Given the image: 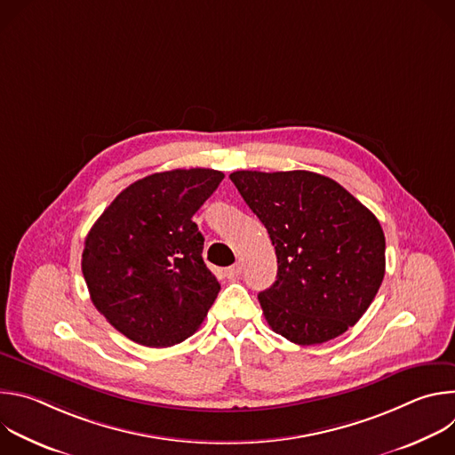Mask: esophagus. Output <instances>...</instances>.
I'll list each match as a JSON object with an SVG mask.
<instances>
[{"instance_id": "obj_1", "label": "esophagus", "mask_w": 455, "mask_h": 455, "mask_svg": "<svg viewBox=\"0 0 455 455\" xmlns=\"http://www.w3.org/2000/svg\"><path fill=\"white\" fill-rule=\"evenodd\" d=\"M241 272H243V263L237 261L234 267L227 268V277H237V275H241Z\"/></svg>"}]
</instances>
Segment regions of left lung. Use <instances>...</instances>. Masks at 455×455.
Returning a JSON list of instances; mask_svg holds the SVG:
<instances>
[{
  "instance_id": "obj_1",
  "label": "left lung",
  "mask_w": 455,
  "mask_h": 455,
  "mask_svg": "<svg viewBox=\"0 0 455 455\" xmlns=\"http://www.w3.org/2000/svg\"><path fill=\"white\" fill-rule=\"evenodd\" d=\"M230 180L275 246L277 281L259 293L270 328L299 346L346 333L385 275L376 216L316 172L235 171Z\"/></svg>"
}]
</instances>
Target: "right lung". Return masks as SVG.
<instances>
[{
  "instance_id": "1",
  "label": "right lung",
  "mask_w": 455,
  "mask_h": 455,
  "mask_svg": "<svg viewBox=\"0 0 455 455\" xmlns=\"http://www.w3.org/2000/svg\"><path fill=\"white\" fill-rule=\"evenodd\" d=\"M223 178L202 167L146 176L88 232L81 265L92 302L129 340L169 347L202 326L220 283L204 263L205 239L192 216Z\"/></svg>"
}]
</instances>
